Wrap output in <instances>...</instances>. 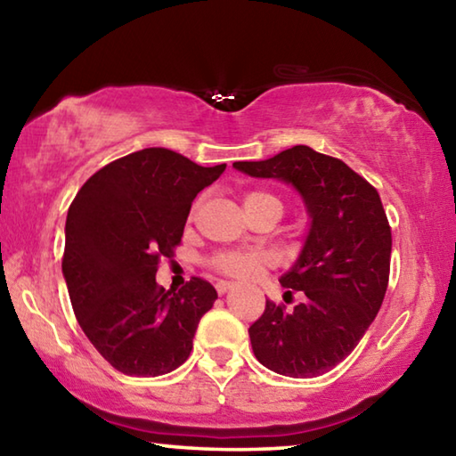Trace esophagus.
<instances>
[{"mask_svg":"<svg viewBox=\"0 0 456 456\" xmlns=\"http://www.w3.org/2000/svg\"><path fill=\"white\" fill-rule=\"evenodd\" d=\"M231 288H233V283H231V281H217V283H215V289H217V293H221V296H223V293H227Z\"/></svg>","mask_w":456,"mask_h":456,"instance_id":"34e87169","label":"esophagus"}]
</instances>
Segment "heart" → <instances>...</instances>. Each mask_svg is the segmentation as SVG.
<instances>
[{
  "instance_id": "obj_1",
  "label": "heart",
  "mask_w": 456,
  "mask_h": 456,
  "mask_svg": "<svg viewBox=\"0 0 456 456\" xmlns=\"http://www.w3.org/2000/svg\"><path fill=\"white\" fill-rule=\"evenodd\" d=\"M280 205L273 195H269L265 191H247L243 197L245 211H256L264 205ZM200 207V199L195 200L192 205L191 215H195ZM273 264V257L269 256L264 249H229V251H219L209 259V265L227 277H235V280H253V277L259 275L265 267Z\"/></svg>"
}]
</instances>
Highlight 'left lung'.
Segmentation results:
<instances>
[{"mask_svg": "<svg viewBox=\"0 0 456 456\" xmlns=\"http://www.w3.org/2000/svg\"><path fill=\"white\" fill-rule=\"evenodd\" d=\"M233 167L293 184L312 217L296 265L280 280L305 299L291 312L267 299L249 328L253 354L283 376L326 374L356 348L388 288L392 233L380 195L344 160L305 144Z\"/></svg>", "mask_w": 456, "mask_h": 456, "instance_id": "left-lung-1", "label": "left lung"}]
</instances>
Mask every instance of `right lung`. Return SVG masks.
Segmentation results:
<instances>
[{
  "label": "right lung",
  "instance_id": "obj_1",
  "mask_svg": "<svg viewBox=\"0 0 456 456\" xmlns=\"http://www.w3.org/2000/svg\"><path fill=\"white\" fill-rule=\"evenodd\" d=\"M225 167L142 149L100 168L74 197L61 273L84 334L118 372L160 376L189 358L217 291L200 277L165 289L154 275L181 245L192 199Z\"/></svg>",
  "mask_w": 456,
  "mask_h": 456
}]
</instances>
